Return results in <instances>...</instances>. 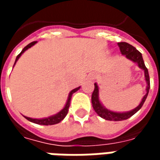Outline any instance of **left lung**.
<instances>
[{
  "label": "left lung",
  "mask_w": 160,
  "mask_h": 160,
  "mask_svg": "<svg viewBox=\"0 0 160 160\" xmlns=\"http://www.w3.org/2000/svg\"><path fill=\"white\" fill-rule=\"evenodd\" d=\"M119 46V49L122 53V55L126 56V58L128 60H130L134 62L137 63L138 66L140 68L144 70L145 73V80L147 81V93L145 95L143 98L141 99V102L140 104L138 105L137 107L134 108V110H132L128 112H114L111 111L110 110H108L106 108L103 106V104H101L99 101V98H98V87L97 83L94 84V91L92 95V107H93L94 111L97 113L100 118H104L105 120L109 121H122L126 120L128 118H131L133 115H134L137 112L144 104V102L146 101V98L148 97V92H149V89H150V79H149V74H148V68L145 66L144 61L142 58V55L141 53L137 50L134 48V46H132L129 43L125 42H121L118 43Z\"/></svg>",
  "instance_id": "left-lung-1"
}]
</instances>
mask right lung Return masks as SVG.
<instances>
[{"label":"right lung","instance_id":"right-lung-1","mask_svg":"<svg viewBox=\"0 0 160 160\" xmlns=\"http://www.w3.org/2000/svg\"><path fill=\"white\" fill-rule=\"evenodd\" d=\"M37 42V41H34V42H32L31 43H29L28 45H26L24 49H22V51L19 53V55L17 56L16 57V60H15V62H14V65H15L16 62L19 60V58L20 57V56L22 55L23 53L26 51V49H28L29 48H31L32 46H33L35 43ZM13 65V66H14ZM80 88V87H77L75 89H73L72 90L71 92H69L68 94V100H67V103H66V105L64 106L62 110L61 111H59L57 114L54 115V116H50L49 118H42V119H35V118H27V117H25V118L27 119L28 121L30 122H34V123H37V124H40V125H54V124H56V123H59L61 121H62L65 117L67 116L68 114V109H69V105H70V101H71V98H72V95H73L75 92L79 90Z\"/></svg>","mask_w":160,"mask_h":160}]
</instances>
